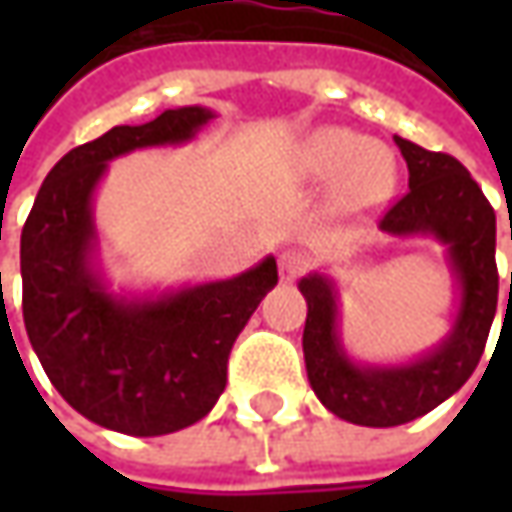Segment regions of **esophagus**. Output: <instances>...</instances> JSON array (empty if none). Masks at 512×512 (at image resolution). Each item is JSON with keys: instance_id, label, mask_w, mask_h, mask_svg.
<instances>
[{"instance_id": "obj_1", "label": "esophagus", "mask_w": 512, "mask_h": 512, "mask_svg": "<svg viewBox=\"0 0 512 512\" xmlns=\"http://www.w3.org/2000/svg\"><path fill=\"white\" fill-rule=\"evenodd\" d=\"M305 270H307L305 253H299V250H285V253L279 256V276H282V282H293V279H299Z\"/></svg>"}]
</instances>
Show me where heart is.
<instances>
[{"mask_svg": "<svg viewBox=\"0 0 512 512\" xmlns=\"http://www.w3.org/2000/svg\"><path fill=\"white\" fill-rule=\"evenodd\" d=\"M299 162L305 176L316 182H336L344 205L362 207L379 202L396 182L393 153L382 145H367L353 130L327 128L302 145Z\"/></svg>", "mask_w": 512, "mask_h": 512, "instance_id": "1", "label": "heart"}]
</instances>
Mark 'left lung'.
<instances>
[{
	"instance_id": "1",
	"label": "left lung",
	"mask_w": 512,
	"mask_h": 512,
	"mask_svg": "<svg viewBox=\"0 0 512 512\" xmlns=\"http://www.w3.org/2000/svg\"><path fill=\"white\" fill-rule=\"evenodd\" d=\"M407 162V193L387 207L379 227L393 236H433L447 247L459 282V313L453 330L422 359L390 367L356 364L339 339V307L333 282L310 273L299 282L307 299V379L333 416L362 427L413 422L462 387L482 359L499 305L496 213L482 187L450 153L424 150L393 136ZM512 239V227H510Z\"/></svg>"
}]
</instances>
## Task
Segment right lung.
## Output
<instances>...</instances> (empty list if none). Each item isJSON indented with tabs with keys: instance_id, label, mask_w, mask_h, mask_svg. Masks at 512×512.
<instances>
[{
	"instance_id": "add662e5",
	"label": "right lung",
	"mask_w": 512,
	"mask_h": 512,
	"mask_svg": "<svg viewBox=\"0 0 512 512\" xmlns=\"http://www.w3.org/2000/svg\"><path fill=\"white\" fill-rule=\"evenodd\" d=\"M213 110L176 108L148 125H119L65 153L22 227V316L62 399L85 419L128 436H165L205 419L227 384V356L279 282L276 259L156 299L113 296L93 267V190L110 159L179 145Z\"/></svg>"
}]
</instances>
